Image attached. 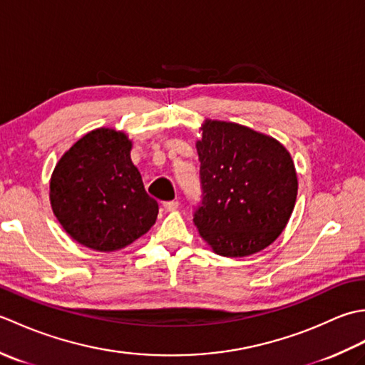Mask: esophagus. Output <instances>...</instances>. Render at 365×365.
Returning a JSON list of instances; mask_svg holds the SVG:
<instances>
[{"label": "esophagus", "mask_w": 365, "mask_h": 365, "mask_svg": "<svg viewBox=\"0 0 365 365\" xmlns=\"http://www.w3.org/2000/svg\"><path fill=\"white\" fill-rule=\"evenodd\" d=\"M163 207H165L166 212H174L178 208V200H169V202L163 204Z\"/></svg>", "instance_id": "esophagus-1"}]
</instances>
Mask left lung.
<instances>
[{
  "mask_svg": "<svg viewBox=\"0 0 365 365\" xmlns=\"http://www.w3.org/2000/svg\"><path fill=\"white\" fill-rule=\"evenodd\" d=\"M196 143L202 207L195 226L212 251L246 257L282 234L297 202L298 177L290 152L235 122L205 119Z\"/></svg>",
  "mask_w": 365,
  "mask_h": 365,
  "instance_id": "1",
  "label": "left lung"
}]
</instances>
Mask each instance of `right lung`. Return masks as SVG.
<instances>
[{"instance_id":"add662e5","label":"right lung","mask_w":365,"mask_h":365,"mask_svg":"<svg viewBox=\"0 0 365 365\" xmlns=\"http://www.w3.org/2000/svg\"><path fill=\"white\" fill-rule=\"evenodd\" d=\"M133 143L100 127L81 136L53 169L50 204L76 243L98 252L123 250L150 230L158 204L130 158Z\"/></svg>"}]
</instances>
